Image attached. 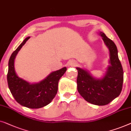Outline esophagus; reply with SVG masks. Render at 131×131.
<instances>
[{"label":"esophagus","instance_id":"34e87169","mask_svg":"<svg viewBox=\"0 0 131 131\" xmlns=\"http://www.w3.org/2000/svg\"><path fill=\"white\" fill-rule=\"evenodd\" d=\"M77 63L75 60H71L68 62V65L69 66H77Z\"/></svg>","mask_w":131,"mask_h":131}]
</instances>
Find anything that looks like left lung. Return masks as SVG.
I'll return each mask as SVG.
<instances>
[{"mask_svg":"<svg viewBox=\"0 0 131 131\" xmlns=\"http://www.w3.org/2000/svg\"><path fill=\"white\" fill-rule=\"evenodd\" d=\"M99 34L109 50L110 65L107 68L104 77L100 79L93 77L86 70L77 68V90L86 102L98 106H104L121 94L123 82V71L115 43L103 32H100Z\"/></svg>","mask_w":131,"mask_h":131,"instance_id":"left-lung-1","label":"left lung"}]
</instances>
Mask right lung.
<instances>
[{
    "mask_svg": "<svg viewBox=\"0 0 131 131\" xmlns=\"http://www.w3.org/2000/svg\"><path fill=\"white\" fill-rule=\"evenodd\" d=\"M29 38L30 37L25 38L11 54L7 80L11 94L19 104L28 108H39L49 104L54 98L58 92L59 81L67 69L64 67L53 72L38 83L30 84L18 77L14 68L15 59Z\"/></svg>",
    "mask_w": 131,
    "mask_h": 131,
    "instance_id": "obj_1",
    "label": "right lung"
}]
</instances>
